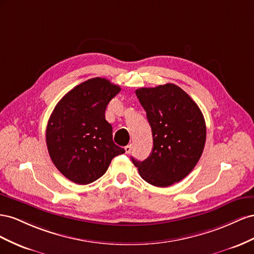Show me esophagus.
I'll use <instances>...</instances> for the list:
<instances>
[{
	"mask_svg": "<svg viewBox=\"0 0 254 254\" xmlns=\"http://www.w3.org/2000/svg\"><path fill=\"white\" fill-rule=\"evenodd\" d=\"M125 150H126V153H127V154L131 153V151H132V144H127V146L125 147Z\"/></svg>",
	"mask_w": 254,
	"mask_h": 254,
	"instance_id": "esophagus-1",
	"label": "esophagus"
}]
</instances>
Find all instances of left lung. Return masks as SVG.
I'll list each match as a JSON object with an SVG mask.
<instances>
[{
	"mask_svg": "<svg viewBox=\"0 0 254 254\" xmlns=\"http://www.w3.org/2000/svg\"><path fill=\"white\" fill-rule=\"evenodd\" d=\"M147 113L153 149L143 162H132L151 185L167 187L180 182L194 168L204 149L206 127L194 101L175 84L135 91Z\"/></svg>",
	"mask_w": 254,
	"mask_h": 254,
	"instance_id": "obj_1",
	"label": "left lung"
}]
</instances>
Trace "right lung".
<instances>
[{
    "label": "right lung",
    "mask_w": 254,
    "mask_h": 254,
    "mask_svg": "<svg viewBox=\"0 0 254 254\" xmlns=\"http://www.w3.org/2000/svg\"><path fill=\"white\" fill-rule=\"evenodd\" d=\"M120 90L106 78H90L66 93L51 114L46 132L49 154L73 183H92L115 156L125 153L113 141V127L105 119L107 104Z\"/></svg>",
    "instance_id": "add662e5"
}]
</instances>
